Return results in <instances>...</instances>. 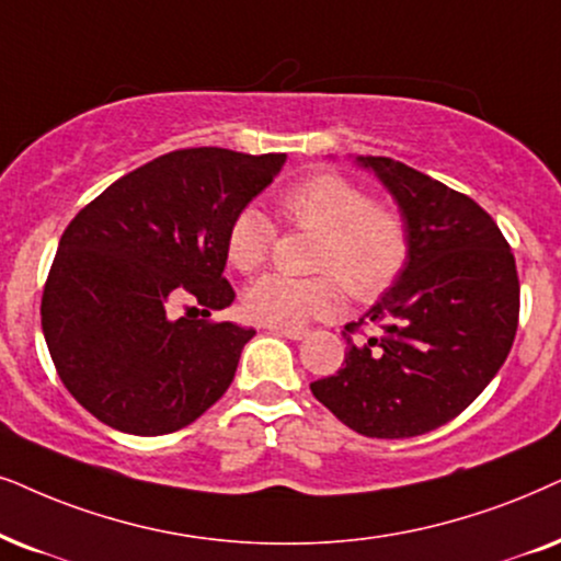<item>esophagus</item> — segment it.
Instances as JSON below:
<instances>
[{"label":"esophagus","mask_w":561,"mask_h":561,"mask_svg":"<svg viewBox=\"0 0 561 561\" xmlns=\"http://www.w3.org/2000/svg\"><path fill=\"white\" fill-rule=\"evenodd\" d=\"M273 334H280V337H288V340H304L307 337V330H298V327H267Z\"/></svg>","instance_id":"esophagus-1"}]
</instances>
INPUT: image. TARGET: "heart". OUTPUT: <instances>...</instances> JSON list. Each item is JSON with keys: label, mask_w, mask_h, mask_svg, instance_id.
<instances>
[{"label": "heart", "mask_w": 561, "mask_h": 561, "mask_svg": "<svg viewBox=\"0 0 561 561\" xmlns=\"http://www.w3.org/2000/svg\"><path fill=\"white\" fill-rule=\"evenodd\" d=\"M288 227L317 234L314 278L271 273L244 296L247 314L267 327H304L332 317L343 304L344 283L355 301H374L402 273L410 231L397 208L374 203L366 187L337 172H319L290 185L278 198ZM275 229L254 208L234 216L227 231V260L239 273H254L271 257Z\"/></svg>", "instance_id": "heart-1"}]
</instances>
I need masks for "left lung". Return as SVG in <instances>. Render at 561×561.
I'll return each mask as SVG.
<instances>
[{
  "label": "left lung",
  "instance_id": "left-lung-1",
  "mask_svg": "<svg viewBox=\"0 0 561 561\" xmlns=\"http://www.w3.org/2000/svg\"><path fill=\"white\" fill-rule=\"evenodd\" d=\"M397 201L410 254L394 286L347 324V353L311 394L368 438H412L461 414L511 353L520 311L515 257L469 195L389 157H358ZM385 332L355 346L350 332Z\"/></svg>",
  "mask_w": 561,
  "mask_h": 561
}]
</instances>
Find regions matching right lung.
Returning <instances> with one entry per match:
<instances>
[{
	"mask_svg": "<svg viewBox=\"0 0 561 561\" xmlns=\"http://www.w3.org/2000/svg\"><path fill=\"white\" fill-rule=\"evenodd\" d=\"M283 162L178 149L123 174L71 218L41 324L58 378L100 423L174 433L229 389L254 330L208 322L234 301L224 278L227 231Z\"/></svg>",
	"mask_w": 561,
	"mask_h": 561,
	"instance_id": "add662e5",
	"label": "right lung"
}]
</instances>
